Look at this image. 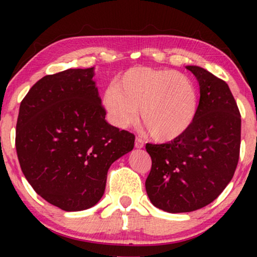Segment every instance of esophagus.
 Listing matches in <instances>:
<instances>
[{"instance_id":"1","label":"esophagus","mask_w":257,"mask_h":257,"mask_svg":"<svg viewBox=\"0 0 257 257\" xmlns=\"http://www.w3.org/2000/svg\"><path fill=\"white\" fill-rule=\"evenodd\" d=\"M135 146L137 147V149H143V147H144V142H143V139H142V138H139V137H137V138H136V144H135Z\"/></svg>"}]
</instances>
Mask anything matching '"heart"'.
Listing matches in <instances>:
<instances>
[{
  "mask_svg": "<svg viewBox=\"0 0 257 257\" xmlns=\"http://www.w3.org/2000/svg\"><path fill=\"white\" fill-rule=\"evenodd\" d=\"M103 104L114 126L125 128L140 118L157 142L184 135L198 113L195 83L174 70L133 68L104 91Z\"/></svg>",
  "mask_w": 257,
  "mask_h": 257,
  "instance_id": "1",
  "label": "heart"
}]
</instances>
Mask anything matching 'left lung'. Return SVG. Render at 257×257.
Wrapping results in <instances>:
<instances>
[{
	"label": "left lung",
	"instance_id": "left-lung-1",
	"mask_svg": "<svg viewBox=\"0 0 257 257\" xmlns=\"http://www.w3.org/2000/svg\"><path fill=\"white\" fill-rule=\"evenodd\" d=\"M200 86L198 113L187 131L166 144H146L152 167L147 195L157 208L187 213L209 205L229 184L240 157L241 114L224 80L186 66Z\"/></svg>",
	"mask_w": 257,
	"mask_h": 257
}]
</instances>
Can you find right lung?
I'll list each match as a JSON object with an SVG mask.
<instances>
[{
	"label": "right lung",
	"instance_id": "obj_1",
	"mask_svg": "<svg viewBox=\"0 0 257 257\" xmlns=\"http://www.w3.org/2000/svg\"><path fill=\"white\" fill-rule=\"evenodd\" d=\"M93 68L41 78L20 105L16 152L38 195L66 212L96 205L107 171L135 146V135L105 120Z\"/></svg>",
	"mask_w": 257,
	"mask_h": 257
}]
</instances>
